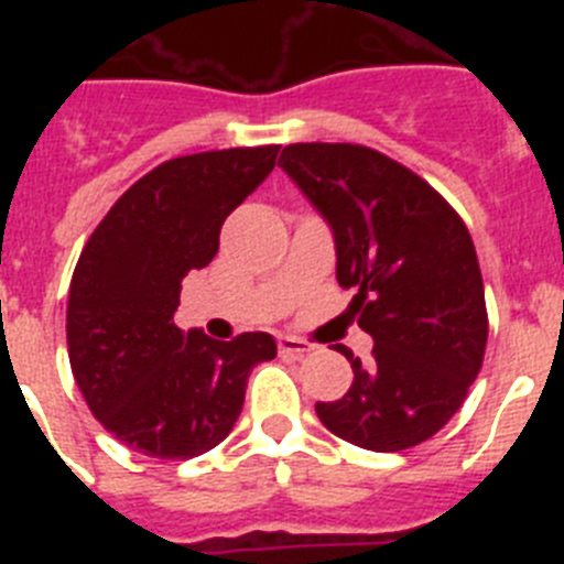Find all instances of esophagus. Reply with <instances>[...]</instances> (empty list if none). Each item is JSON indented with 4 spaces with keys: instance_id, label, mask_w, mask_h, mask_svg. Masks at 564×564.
<instances>
[{
    "instance_id": "esophagus-1",
    "label": "esophagus",
    "mask_w": 564,
    "mask_h": 564,
    "mask_svg": "<svg viewBox=\"0 0 564 564\" xmlns=\"http://www.w3.org/2000/svg\"><path fill=\"white\" fill-rule=\"evenodd\" d=\"M311 350H313V344L307 341V338L279 336V356H282V358H291V361H299V358H305Z\"/></svg>"
}]
</instances>
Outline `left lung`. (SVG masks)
<instances>
[{
  "label": "left lung",
  "instance_id": "left-lung-1",
  "mask_svg": "<svg viewBox=\"0 0 564 564\" xmlns=\"http://www.w3.org/2000/svg\"><path fill=\"white\" fill-rule=\"evenodd\" d=\"M279 166L330 223L336 279L370 333L350 390L316 403L333 435L370 452L430 441L463 406L482 367L486 293L466 223L430 183L358 143H291Z\"/></svg>",
  "mask_w": 564,
  "mask_h": 564
}]
</instances>
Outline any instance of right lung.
<instances>
[{"mask_svg":"<svg viewBox=\"0 0 564 564\" xmlns=\"http://www.w3.org/2000/svg\"><path fill=\"white\" fill-rule=\"evenodd\" d=\"M279 147L174 158L132 183L87 239L69 282V367L89 412L123 446L188 460L234 430L268 333L214 341L174 325L181 282L220 248L228 214L276 166Z\"/></svg>","mask_w":564,"mask_h":564,"instance_id":"right-lung-1","label":"right lung"}]
</instances>
